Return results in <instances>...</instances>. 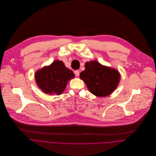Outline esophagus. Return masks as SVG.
Returning <instances> with one entry per match:
<instances>
[{
  "mask_svg": "<svg viewBox=\"0 0 156 156\" xmlns=\"http://www.w3.org/2000/svg\"><path fill=\"white\" fill-rule=\"evenodd\" d=\"M74 74H75V75H76L77 77H78V76H79V74H80V73H79V71L77 70V71H74Z\"/></svg>",
  "mask_w": 156,
  "mask_h": 156,
  "instance_id": "34e87169",
  "label": "esophagus"
}]
</instances>
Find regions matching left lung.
<instances>
[{"label":"left lung","mask_w":156,"mask_h":156,"mask_svg":"<svg viewBox=\"0 0 156 156\" xmlns=\"http://www.w3.org/2000/svg\"><path fill=\"white\" fill-rule=\"evenodd\" d=\"M85 67L80 77L92 94L105 97L109 95L117 87L120 76L116 69L103 66L97 61L87 62Z\"/></svg>","instance_id":"8db88e82"}]
</instances>
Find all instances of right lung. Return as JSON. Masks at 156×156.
<instances>
[{"label":"right lung","mask_w":156,"mask_h":156,"mask_svg":"<svg viewBox=\"0 0 156 156\" xmlns=\"http://www.w3.org/2000/svg\"><path fill=\"white\" fill-rule=\"evenodd\" d=\"M74 74L67 68L63 62L56 60L35 73L37 86L46 94L60 95L65 90L69 80Z\"/></svg>","instance_id":"add662e5"}]
</instances>
